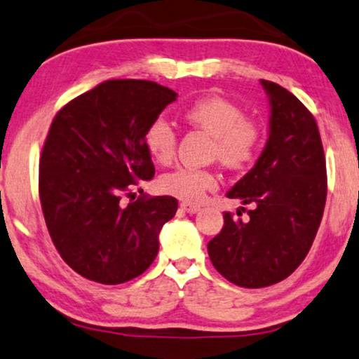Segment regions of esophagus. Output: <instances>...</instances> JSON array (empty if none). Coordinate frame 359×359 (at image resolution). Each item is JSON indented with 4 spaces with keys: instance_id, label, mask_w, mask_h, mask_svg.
<instances>
[{
    "instance_id": "esophagus-1",
    "label": "esophagus",
    "mask_w": 359,
    "mask_h": 359,
    "mask_svg": "<svg viewBox=\"0 0 359 359\" xmlns=\"http://www.w3.org/2000/svg\"><path fill=\"white\" fill-rule=\"evenodd\" d=\"M180 210L185 214H196L201 210V207L196 204H191V202H182V204H180Z\"/></svg>"
}]
</instances>
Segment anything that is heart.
<instances>
[{"label":"heart","instance_id":"1","mask_svg":"<svg viewBox=\"0 0 359 359\" xmlns=\"http://www.w3.org/2000/svg\"><path fill=\"white\" fill-rule=\"evenodd\" d=\"M192 127L212 135L210 154L227 168H244L261 149L262 128L234 102L222 97H202L184 110ZM145 147L158 163H170L177 152V132L163 116H157L145 130ZM162 192L185 202H198L217 187V179L205 168L179 167L158 179Z\"/></svg>","mask_w":359,"mask_h":359}]
</instances>
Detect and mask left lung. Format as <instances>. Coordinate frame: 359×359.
<instances>
[{"mask_svg": "<svg viewBox=\"0 0 359 359\" xmlns=\"http://www.w3.org/2000/svg\"><path fill=\"white\" fill-rule=\"evenodd\" d=\"M261 83L271 103L269 138L256 165L227 192L254 209L248 221L224 212L222 231L207 244L215 269L250 289L286 279L304 261L327 194L325 150L313 114L280 85Z\"/></svg>", "mask_w": 359, "mask_h": 359, "instance_id": "1", "label": "left lung"}]
</instances>
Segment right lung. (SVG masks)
<instances>
[{
	"label": "right lung",
	"mask_w": 359,
	"mask_h": 359,
	"mask_svg": "<svg viewBox=\"0 0 359 359\" xmlns=\"http://www.w3.org/2000/svg\"><path fill=\"white\" fill-rule=\"evenodd\" d=\"M175 98L155 81L107 80L55 115L40 157L41 209L56 250L83 278L127 283L157 256L177 198L122 197L154 177L145 130Z\"/></svg>",
	"instance_id": "right-lung-1"
}]
</instances>
